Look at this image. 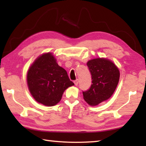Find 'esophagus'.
Here are the masks:
<instances>
[{
  "instance_id": "obj_1",
  "label": "esophagus",
  "mask_w": 146,
  "mask_h": 146,
  "mask_svg": "<svg viewBox=\"0 0 146 146\" xmlns=\"http://www.w3.org/2000/svg\"><path fill=\"white\" fill-rule=\"evenodd\" d=\"M74 84H75V86H77L78 84V79H76V80L74 81Z\"/></svg>"
}]
</instances>
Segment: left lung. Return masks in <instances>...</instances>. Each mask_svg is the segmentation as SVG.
I'll return each mask as SVG.
<instances>
[{"instance_id": "left-lung-1", "label": "left lung", "mask_w": 146, "mask_h": 146, "mask_svg": "<svg viewBox=\"0 0 146 146\" xmlns=\"http://www.w3.org/2000/svg\"><path fill=\"white\" fill-rule=\"evenodd\" d=\"M87 66L91 75L90 89L82 91L84 99L91 106H96L110 98L119 81L120 72L111 61L105 58L89 60Z\"/></svg>"}]
</instances>
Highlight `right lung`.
Wrapping results in <instances>:
<instances>
[{"label":"right lung","mask_w":146,"mask_h":146,"mask_svg":"<svg viewBox=\"0 0 146 146\" xmlns=\"http://www.w3.org/2000/svg\"><path fill=\"white\" fill-rule=\"evenodd\" d=\"M29 90L38 103L53 106L60 102L64 91L74 83L67 71L56 62L51 53H46L34 62L27 75Z\"/></svg>","instance_id":"obj_1"}]
</instances>
